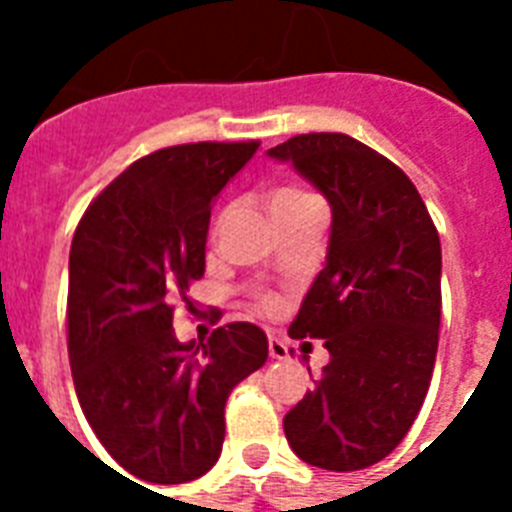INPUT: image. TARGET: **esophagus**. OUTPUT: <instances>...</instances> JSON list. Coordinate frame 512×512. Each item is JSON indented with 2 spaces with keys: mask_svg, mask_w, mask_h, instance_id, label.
Wrapping results in <instances>:
<instances>
[{
  "mask_svg": "<svg viewBox=\"0 0 512 512\" xmlns=\"http://www.w3.org/2000/svg\"><path fill=\"white\" fill-rule=\"evenodd\" d=\"M268 353H271V358H276V361H284V358H289L287 342L281 340L279 335H271L268 337Z\"/></svg>",
  "mask_w": 512,
  "mask_h": 512,
  "instance_id": "34e87169",
  "label": "esophagus"
}]
</instances>
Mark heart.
I'll return each instance as SVG.
<instances>
[{"instance_id":"1","label":"heart","mask_w":512,"mask_h":512,"mask_svg":"<svg viewBox=\"0 0 512 512\" xmlns=\"http://www.w3.org/2000/svg\"><path fill=\"white\" fill-rule=\"evenodd\" d=\"M305 199H313V196L308 191H303V188H292V185H287V188H279V191H273V196H271V212L273 209H284V207H292V204H300V201H305ZM255 300H257V305L263 308V311H273V308H279V297L273 295V292H265V289L255 292Z\"/></svg>"}]
</instances>
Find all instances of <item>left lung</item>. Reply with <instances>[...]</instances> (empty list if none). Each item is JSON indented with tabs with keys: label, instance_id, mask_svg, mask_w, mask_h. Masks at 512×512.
Returning a JSON list of instances; mask_svg holds the SVG:
<instances>
[{
	"label": "left lung",
	"instance_id": "obj_1",
	"mask_svg": "<svg viewBox=\"0 0 512 512\" xmlns=\"http://www.w3.org/2000/svg\"><path fill=\"white\" fill-rule=\"evenodd\" d=\"M332 204L324 271L289 337L324 340L329 364L284 417L300 460L348 473L388 457L428 396L441 327V241L401 167L342 132L271 148Z\"/></svg>",
	"mask_w": 512,
	"mask_h": 512
}]
</instances>
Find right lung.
Returning a JSON list of instances; mask_svg holds the SVG:
<instances>
[{
	"instance_id": "obj_1",
	"label": "right lung",
	"mask_w": 512,
	"mask_h": 512,
	"mask_svg": "<svg viewBox=\"0 0 512 512\" xmlns=\"http://www.w3.org/2000/svg\"><path fill=\"white\" fill-rule=\"evenodd\" d=\"M257 140L183 143L132 162L90 201L68 257V358L82 412L132 476L185 484L220 457L225 401L268 358L247 321L177 342L175 300L204 276L212 199Z\"/></svg>"
}]
</instances>
